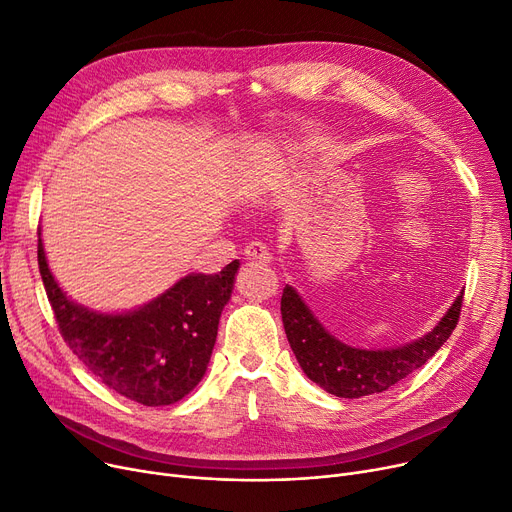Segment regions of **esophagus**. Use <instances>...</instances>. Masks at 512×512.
I'll return each mask as SVG.
<instances>
[{"instance_id": "1", "label": "esophagus", "mask_w": 512, "mask_h": 512, "mask_svg": "<svg viewBox=\"0 0 512 512\" xmlns=\"http://www.w3.org/2000/svg\"><path fill=\"white\" fill-rule=\"evenodd\" d=\"M243 254H246V260H250V262H271L273 260L269 248H266L260 241H252L250 246H246V250H243Z\"/></svg>"}]
</instances>
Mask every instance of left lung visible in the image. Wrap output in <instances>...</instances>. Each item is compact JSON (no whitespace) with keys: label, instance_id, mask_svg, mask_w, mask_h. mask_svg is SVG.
I'll return each instance as SVG.
<instances>
[{"label":"left lung","instance_id":"left-lung-1","mask_svg":"<svg viewBox=\"0 0 512 512\" xmlns=\"http://www.w3.org/2000/svg\"><path fill=\"white\" fill-rule=\"evenodd\" d=\"M462 306V291L437 325L419 339L398 348H354L339 342L316 319L298 291L285 285L281 316L287 342L294 350L302 371L325 392L337 398H362L385 392L402 381L442 348L452 335Z\"/></svg>","mask_w":512,"mask_h":512}]
</instances>
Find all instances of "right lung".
Instances as JSON below:
<instances>
[{"instance_id":"obj_1","label":"right lung","mask_w":512,"mask_h":512,"mask_svg":"<svg viewBox=\"0 0 512 512\" xmlns=\"http://www.w3.org/2000/svg\"><path fill=\"white\" fill-rule=\"evenodd\" d=\"M37 258L64 342L97 381L143 406L175 404L202 381L239 260L218 275L189 273L133 310L102 312L66 296L47 264L41 227Z\"/></svg>"}]
</instances>
